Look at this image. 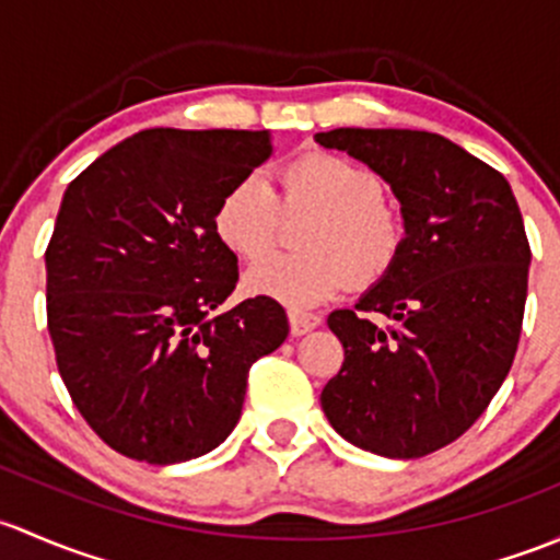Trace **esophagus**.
Returning <instances> with one entry per match:
<instances>
[{"label": "esophagus", "mask_w": 560, "mask_h": 560, "mask_svg": "<svg viewBox=\"0 0 560 560\" xmlns=\"http://www.w3.org/2000/svg\"><path fill=\"white\" fill-rule=\"evenodd\" d=\"M288 323H291L293 337H302V334L313 331L320 326V318L313 313H288Z\"/></svg>", "instance_id": "obj_1"}]
</instances>
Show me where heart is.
Masks as SVG:
<instances>
[{"label": "heart", "instance_id": "1", "mask_svg": "<svg viewBox=\"0 0 560 560\" xmlns=\"http://www.w3.org/2000/svg\"><path fill=\"white\" fill-rule=\"evenodd\" d=\"M282 201L258 172L242 175L215 207V234L242 258H257L273 244L281 207L313 209L303 233L310 252L258 259L242 278L250 296L307 310L348 288L377 282L399 258L405 226L385 201V186L372 170L334 153H304L280 170Z\"/></svg>", "mask_w": 560, "mask_h": 560}]
</instances>
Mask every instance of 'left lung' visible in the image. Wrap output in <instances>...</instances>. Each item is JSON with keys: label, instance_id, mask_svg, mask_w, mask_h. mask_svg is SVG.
Listing matches in <instances>:
<instances>
[{"label": "left lung", "instance_id": "8db88e82", "mask_svg": "<svg viewBox=\"0 0 560 560\" xmlns=\"http://www.w3.org/2000/svg\"><path fill=\"white\" fill-rule=\"evenodd\" d=\"M315 140L390 183L407 232L355 310L328 315L345 361L320 407L350 445L420 458L486 412L515 359L532 264L521 210L501 172L442 135L334 129Z\"/></svg>", "mask_w": 560, "mask_h": 560}]
</instances>
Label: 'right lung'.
<instances>
[{
  "label": "right lung",
  "instance_id": "obj_1",
  "mask_svg": "<svg viewBox=\"0 0 560 560\" xmlns=\"http://www.w3.org/2000/svg\"><path fill=\"white\" fill-rule=\"evenodd\" d=\"M269 155L267 131L145 129L67 186L45 250L48 331L78 412L126 458L221 445L250 366L285 342L272 299L212 318L240 278L215 207Z\"/></svg>",
  "mask_w": 560,
  "mask_h": 560
}]
</instances>
